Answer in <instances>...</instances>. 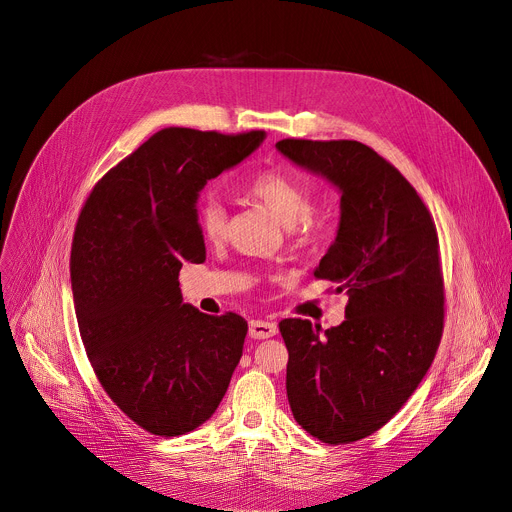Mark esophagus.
Instances as JSON below:
<instances>
[{
	"label": "esophagus",
	"instance_id": "1",
	"mask_svg": "<svg viewBox=\"0 0 512 512\" xmlns=\"http://www.w3.org/2000/svg\"><path fill=\"white\" fill-rule=\"evenodd\" d=\"M277 332V324L275 322H267V320H251L249 322V334L255 340H263V338H271Z\"/></svg>",
	"mask_w": 512,
	"mask_h": 512
}]
</instances>
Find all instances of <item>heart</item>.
<instances>
[{
    "instance_id": "b5f03b06",
    "label": "heart",
    "mask_w": 512,
    "mask_h": 512,
    "mask_svg": "<svg viewBox=\"0 0 512 512\" xmlns=\"http://www.w3.org/2000/svg\"><path fill=\"white\" fill-rule=\"evenodd\" d=\"M249 194L261 200L289 229H300L304 235L324 231L328 212L312 206V188L298 176L281 170L259 172L247 186ZM196 221L206 241H221L227 235L229 212L225 202L216 194H206L196 208Z\"/></svg>"
}]
</instances>
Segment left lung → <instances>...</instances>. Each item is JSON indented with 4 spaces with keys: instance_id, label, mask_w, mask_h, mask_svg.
<instances>
[{
    "instance_id": "left-lung-1",
    "label": "left lung",
    "mask_w": 512,
    "mask_h": 512,
    "mask_svg": "<svg viewBox=\"0 0 512 512\" xmlns=\"http://www.w3.org/2000/svg\"><path fill=\"white\" fill-rule=\"evenodd\" d=\"M275 148L340 190V225L314 271L348 296L322 330L287 318V401L330 446L381 429L413 395L444 332V275L433 218L401 172L352 139H281Z\"/></svg>"
}]
</instances>
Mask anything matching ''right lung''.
Wrapping results in <instances>:
<instances>
[{
	"label": "right lung",
	"instance_id": "right-lung-1",
	"mask_svg": "<svg viewBox=\"0 0 512 512\" xmlns=\"http://www.w3.org/2000/svg\"><path fill=\"white\" fill-rule=\"evenodd\" d=\"M263 139L162 129L95 184L79 214L70 281L87 356L111 401L154 435L210 419L243 356L247 322L182 304L178 273L206 259L198 192Z\"/></svg>",
	"mask_w": 512,
	"mask_h": 512
}]
</instances>
